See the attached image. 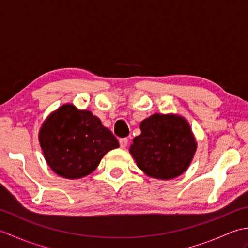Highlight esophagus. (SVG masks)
<instances>
[{
	"instance_id": "esophagus-1",
	"label": "esophagus",
	"mask_w": 248,
	"mask_h": 248,
	"mask_svg": "<svg viewBox=\"0 0 248 248\" xmlns=\"http://www.w3.org/2000/svg\"><path fill=\"white\" fill-rule=\"evenodd\" d=\"M128 143H129V140L128 139H120L119 140V144H120V147L121 148H125V147L128 146Z\"/></svg>"
}]
</instances>
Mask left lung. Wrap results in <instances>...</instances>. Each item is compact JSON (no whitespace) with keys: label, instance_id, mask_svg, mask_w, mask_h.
I'll return each mask as SVG.
<instances>
[{"label":"left lung","instance_id":"1","mask_svg":"<svg viewBox=\"0 0 248 248\" xmlns=\"http://www.w3.org/2000/svg\"><path fill=\"white\" fill-rule=\"evenodd\" d=\"M130 154L140 170L150 178L170 180L191 165L197 141L188 121L178 114H154L140 124Z\"/></svg>","mask_w":248,"mask_h":248}]
</instances>
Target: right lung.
I'll return each mask as SVG.
<instances>
[{
	"label": "right lung",
	"instance_id": "obj_1",
	"mask_svg": "<svg viewBox=\"0 0 248 248\" xmlns=\"http://www.w3.org/2000/svg\"><path fill=\"white\" fill-rule=\"evenodd\" d=\"M38 139L51 170L66 179L88 176L108 151L119 147L97 116L71 103L62 104L46 117Z\"/></svg>",
	"mask_w": 248,
	"mask_h": 248
}]
</instances>
